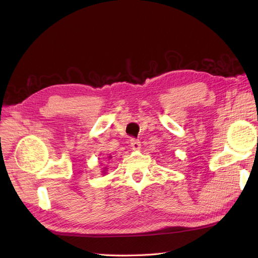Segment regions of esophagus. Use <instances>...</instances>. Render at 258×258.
I'll list each match as a JSON object with an SVG mask.
<instances>
[{"label": "esophagus", "mask_w": 258, "mask_h": 258, "mask_svg": "<svg viewBox=\"0 0 258 258\" xmlns=\"http://www.w3.org/2000/svg\"><path fill=\"white\" fill-rule=\"evenodd\" d=\"M131 146L134 151H139L141 149V142L138 140H131Z\"/></svg>", "instance_id": "1"}]
</instances>
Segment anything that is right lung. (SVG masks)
Here are the masks:
<instances>
[{
  "label": "right lung",
  "instance_id": "add662e5",
  "mask_svg": "<svg viewBox=\"0 0 258 258\" xmlns=\"http://www.w3.org/2000/svg\"><path fill=\"white\" fill-rule=\"evenodd\" d=\"M111 157H112V156H108V158H111ZM106 169H107V167H104V168H103V171H102V173H103L104 175H105V173H106Z\"/></svg>",
  "mask_w": 258,
  "mask_h": 258
}]
</instances>
